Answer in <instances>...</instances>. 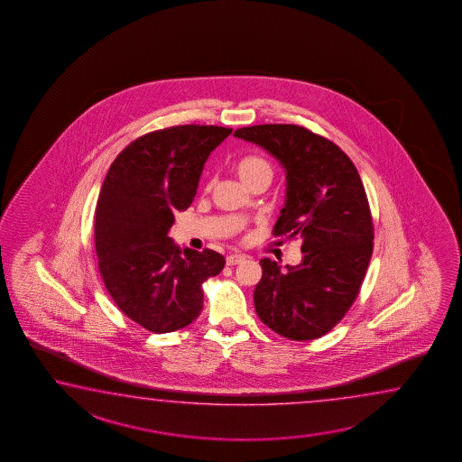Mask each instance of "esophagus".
I'll return each instance as SVG.
<instances>
[{"mask_svg": "<svg viewBox=\"0 0 462 462\" xmlns=\"http://www.w3.org/2000/svg\"><path fill=\"white\" fill-rule=\"evenodd\" d=\"M245 257L243 254H231L227 255L226 263L227 265H236V263H241L245 261Z\"/></svg>", "mask_w": 462, "mask_h": 462, "instance_id": "esophagus-1", "label": "esophagus"}]
</instances>
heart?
I'll use <instances>...</instances> for the list:
<instances>
[{
    "instance_id": "obj_1",
    "label": "heart",
    "mask_w": 462,
    "mask_h": 462,
    "mask_svg": "<svg viewBox=\"0 0 462 462\" xmlns=\"http://www.w3.org/2000/svg\"><path fill=\"white\" fill-rule=\"evenodd\" d=\"M236 173L245 183V187H253L257 181H269L271 183L273 169L271 162L265 161L263 157H245L239 162L236 163Z\"/></svg>"
}]
</instances>
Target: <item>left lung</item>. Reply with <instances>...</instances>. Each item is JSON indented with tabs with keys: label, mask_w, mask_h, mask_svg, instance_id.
Here are the masks:
<instances>
[{
	"label": "left lung",
	"mask_w": 462,
	"mask_h": 462,
	"mask_svg": "<svg viewBox=\"0 0 462 462\" xmlns=\"http://www.w3.org/2000/svg\"><path fill=\"white\" fill-rule=\"evenodd\" d=\"M281 163L287 189L273 235L301 239V263L263 259L254 307L263 325L295 341L317 339L341 321L372 257L371 209L357 169L325 137L295 125L241 127Z\"/></svg>",
	"instance_id": "left-lung-1"
}]
</instances>
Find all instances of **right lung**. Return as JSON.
<instances>
[{"mask_svg":"<svg viewBox=\"0 0 462 462\" xmlns=\"http://www.w3.org/2000/svg\"><path fill=\"white\" fill-rule=\"evenodd\" d=\"M231 127H167L127 145L111 163L95 211L100 273L119 310L152 333L190 325L203 308L201 283L225 267L221 254L175 245L173 213L197 195L209 154Z\"/></svg>","mask_w":462,"mask_h":462,"instance_id":"1","label":"right lung"}]
</instances>
